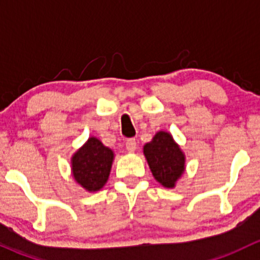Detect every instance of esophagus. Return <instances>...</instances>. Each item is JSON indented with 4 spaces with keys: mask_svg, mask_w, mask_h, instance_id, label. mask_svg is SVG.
<instances>
[{
    "mask_svg": "<svg viewBox=\"0 0 260 260\" xmlns=\"http://www.w3.org/2000/svg\"><path fill=\"white\" fill-rule=\"evenodd\" d=\"M125 148L129 152H135L136 148H137V143H136V140L133 138H129V140L125 141Z\"/></svg>",
    "mask_w": 260,
    "mask_h": 260,
    "instance_id": "obj_1",
    "label": "esophagus"
}]
</instances>
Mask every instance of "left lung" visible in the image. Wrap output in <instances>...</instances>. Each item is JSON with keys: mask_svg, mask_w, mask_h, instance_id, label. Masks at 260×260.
Wrapping results in <instances>:
<instances>
[{"mask_svg": "<svg viewBox=\"0 0 260 260\" xmlns=\"http://www.w3.org/2000/svg\"><path fill=\"white\" fill-rule=\"evenodd\" d=\"M149 170L154 180L166 188H174L186 170V156L171 133L159 131L143 146Z\"/></svg>", "mask_w": 260, "mask_h": 260, "instance_id": "left-lung-1", "label": "left lung"}]
</instances>
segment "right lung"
Wrapping results in <instances>:
<instances>
[{
  "label": "right lung",
  "instance_id": "obj_1",
  "mask_svg": "<svg viewBox=\"0 0 260 260\" xmlns=\"http://www.w3.org/2000/svg\"><path fill=\"white\" fill-rule=\"evenodd\" d=\"M114 152L96 137L88 141L72 156V175L88 192L102 190L109 179Z\"/></svg>",
  "mask_w": 260,
  "mask_h": 260
}]
</instances>
